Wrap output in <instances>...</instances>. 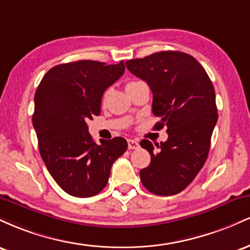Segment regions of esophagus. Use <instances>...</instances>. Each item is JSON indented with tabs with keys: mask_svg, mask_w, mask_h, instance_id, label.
Listing matches in <instances>:
<instances>
[{
	"mask_svg": "<svg viewBox=\"0 0 250 250\" xmlns=\"http://www.w3.org/2000/svg\"><path fill=\"white\" fill-rule=\"evenodd\" d=\"M139 147H140V145H139V142L136 141V140H133V139L128 140V148L129 149H136Z\"/></svg>",
	"mask_w": 250,
	"mask_h": 250,
	"instance_id": "obj_1",
	"label": "esophagus"
}]
</instances>
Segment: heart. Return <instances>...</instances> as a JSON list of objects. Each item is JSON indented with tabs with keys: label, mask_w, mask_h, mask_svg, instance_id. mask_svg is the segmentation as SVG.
<instances>
[{
	"label": "heart",
	"mask_w": 250,
	"mask_h": 250,
	"mask_svg": "<svg viewBox=\"0 0 250 250\" xmlns=\"http://www.w3.org/2000/svg\"><path fill=\"white\" fill-rule=\"evenodd\" d=\"M137 82H140V81H130V82H128L127 85H125V88L129 87V85H133V84H135V83H137Z\"/></svg>",
	"instance_id": "1"
}]
</instances>
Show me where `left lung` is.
<instances>
[{"mask_svg": "<svg viewBox=\"0 0 250 250\" xmlns=\"http://www.w3.org/2000/svg\"><path fill=\"white\" fill-rule=\"evenodd\" d=\"M128 70L153 91L156 129L167 127L168 140L154 145L140 142L151 161L140 171L150 193L170 196L195 179L207 160L217 122L215 90L208 74L193 56L182 51H160L125 61Z\"/></svg>", "mask_w": 250, "mask_h": 250, "instance_id": "1", "label": "left lung"}]
</instances>
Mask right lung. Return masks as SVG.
Segmentation results:
<instances>
[{
    "label": "right lung",
    "instance_id": "obj_1",
    "mask_svg": "<svg viewBox=\"0 0 250 250\" xmlns=\"http://www.w3.org/2000/svg\"><path fill=\"white\" fill-rule=\"evenodd\" d=\"M125 63L82 60L53 67L35 93L33 125L45 167L65 193L90 197L107 186L113 163L127 150L123 137L94 142L87 121L101 113L104 90Z\"/></svg>",
    "mask_w": 250,
    "mask_h": 250
}]
</instances>
